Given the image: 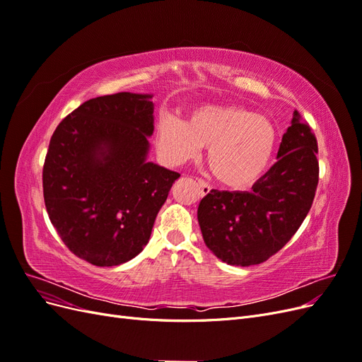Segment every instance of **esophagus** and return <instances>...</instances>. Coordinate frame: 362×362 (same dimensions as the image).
Here are the masks:
<instances>
[{"label": "esophagus", "mask_w": 362, "mask_h": 362, "mask_svg": "<svg viewBox=\"0 0 362 362\" xmlns=\"http://www.w3.org/2000/svg\"><path fill=\"white\" fill-rule=\"evenodd\" d=\"M198 185H199V189H201V193H202V196H205V194L210 193L211 187H210V185H208V184H206L204 180H198Z\"/></svg>", "instance_id": "34e87169"}]
</instances>
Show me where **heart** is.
<instances>
[{
  "label": "heart",
  "mask_w": 362,
  "mask_h": 362,
  "mask_svg": "<svg viewBox=\"0 0 362 362\" xmlns=\"http://www.w3.org/2000/svg\"><path fill=\"white\" fill-rule=\"evenodd\" d=\"M279 141L276 125L267 116L237 104H199L184 122L161 119L156 146L169 166H181L206 149V161L223 187L245 192L269 172Z\"/></svg>",
  "instance_id": "b5f03b06"
}]
</instances>
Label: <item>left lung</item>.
Segmentation results:
<instances>
[{
    "label": "left lung",
    "instance_id": "left-lung-1",
    "mask_svg": "<svg viewBox=\"0 0 362 362\" xmlns=\"http://www.w3.org/2000/svg\"><path fill=\"white\" fill-rule=\"evenodd\" d=\"M308 124L293 113L278 161L250 192L211 190L198 206L206 247L231 266L264 262L287 245L313 205L319 161Z\"/></svg>",
    "mask_w": 362,
    "mask_h": 362
}]
</instances>
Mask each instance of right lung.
Here are the masks:
<instances>
[{"instance_id": "1", "label": "right lung", "mask_w": 362, "mask_h": 362, "mask_svg": "<svg viewBox=\"0 0 362 362\" xmlns=\"http://www.w3.org/2000/svg\"><path fill=\"white\" fill-rule=\"evenodd\" d=\"M149 93L86 101L54 131L43 164V198L63 243L93 266L133 259L180 173L148 161L154 133Z\"/></svg>"}]
</instances>
